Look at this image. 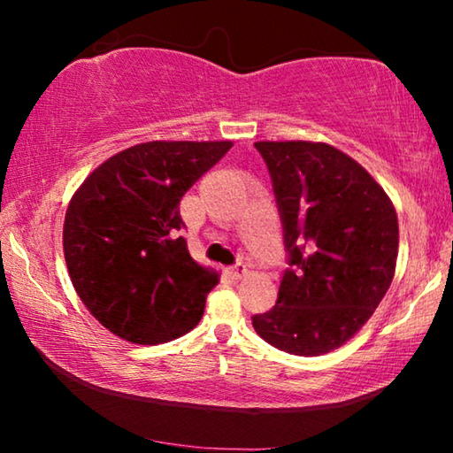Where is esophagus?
I'll use <instances>...</instances> for the list:
<instances>
[{
    "label": "esophagus",
    "mask_w": 453,
    "mask_h": 453,
    "mask_svg": "<svg viewBox=\"0 0 453 453\" xmlns=\"http://www.w3.org/2000/svg\"><path fill=\"white\" fill-rule=\"evenodd\" d=\"M227 273L232 275L234 280H240V278H243L245 273H248V265H245L243 262H237V264H234L232 267H229Z\"/></svg>",
    "instance_id": "esophagus-1"
}]
</instances>
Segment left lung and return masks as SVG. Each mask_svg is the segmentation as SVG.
<instances>
[{
  "label": "left lung",
  "mask_w": 453,
  "mask_h": 453,
  "mask_svg": "<svg viewBox=\"0 0 453 453\" xmlns=\"http://www.w3.org/2000/svg\"><path fill=\"white\" fill-rule=\"evenodd\" d=\"M254 145L270 172L289 267L278 302L251 324L288 354H327L359 332L389 289L395 210L378 181L332 145Z\"/></svg>",
  "instance_id": "left-lung-1"
}]
</instances>
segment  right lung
I'll list each match as a JSON object with an SVG mask.
<instances>
[{
  "instance_id": "obj_1",
  "label": "right lung",
  "mask_w": 453,
  "mask_h": 453,
  "mask_svg": "<svg viewBox=\"0 0 453 453\" xmlns=\"http://www.w3.org/2000/svg\"><path fill=\"white\" fill-rule=\"evenodd\" d=\"M232 142H148L107 159L72 197L64 256L75 291L121 340L156 346L191 332L218 273L188 251L180 202Z\"/></svg>"
}]
</instances>
